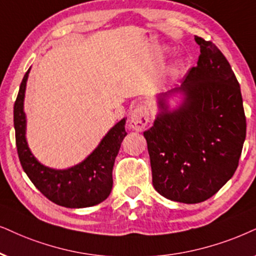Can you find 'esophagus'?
Here are the masks:
<instances>
[{
	"label": "esophagus",
	"instance_id": "1",
	"mask_svg": "<svg viewBox=\"0 0 256 256\" xmlns=\"http://www.w3.org/2000/svg\"><path fill=\"white\" fill-rule=\"evenodd\" d=\"M150 113L145 102H140L134 106L130 113V126L136 131H142L148 125Z\"/></svg>",
	"mask_w": 256,
	"mask_h": 256
}]
</instances>
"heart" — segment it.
Masks as SVG:
<instances>
[{"instance_id":"b5f03b06","label":"heart","mask_w":256,"mask_h":256,"mask_svg":"<svg viewBox=\"0 0 256 256\" xmlns=\"http://www.w3.org/2000/svg\"><path fill=\"white\" fill-rule=\"evenodd\" d=\"M176 66H177V64H176ZM176 68H177V67H176Z\"/></svg>"}]
</instances>
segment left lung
<instances>
[{
    "label": "left lung",
    "instance_id": "1",
    "mask_svg": "<svg viewBox=\"0 0 256 256\" xmlns=\"http://www.w3.org/2000/svg\"><path fill=\"white\" fill-rule=\"evenodd\" d=\"M200 54L180 86L157 96L160 112L144 132L152 184L168 200L194 204L215 195L238 169L246 139L240 85L212 42L195 36ZM180 92L182 102L170 108Z\"/></svg>",
    "mask_w": 256,
    "mask_h": 256
}]
</instances>
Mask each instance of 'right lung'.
<instances>
[{
    "label": "right lung",
    "mask_w": 256,
    "mask_h": 256,
    "mask_svg": "<svg viewBox=\"0 0 256 256\" xmlns=\"http://www.w3.org/2000/svg\"><path fill=\"white\" fill-rule=\"evenodd\" d=\"M30 68L26 72L14 105L16 148L24 172L32 183L48 200L66 208H86L99 204L111 194L114 166L125 131L122 118L102 139L98 146L82 163L64 170L52 169L41 164L32 154L26 138L27 119L24 111L26 86Z\"/></svg>",
    "instance_id": "obj_1"
}]
</instances>
